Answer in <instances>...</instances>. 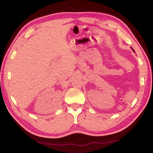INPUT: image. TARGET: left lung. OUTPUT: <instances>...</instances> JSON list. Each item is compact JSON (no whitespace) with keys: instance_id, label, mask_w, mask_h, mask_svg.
<instances>
[{"instance_id":"left-lung-1","label":"left lung","mask_w":153,"mask_h":153,"mask_svg":"<svg viewBox=\"0 0 153 153\" xmlns=\"http://www.w3.org/2000/svg\"><path fill=\"white\" fill-rule=\"evenodd\" d=\"M133 51H134V50H133Z\"/></svg>"}]
</instances>
